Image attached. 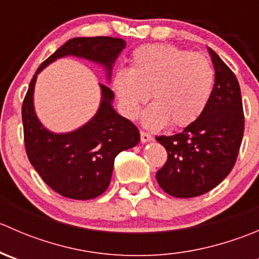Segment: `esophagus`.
<instances>
[{"instance_id":"obj_1","label":"esophagus","mask_w":259,"mask_h":259,"mask_svg":"<svg viewBox=\"0 0 259 259\" xmlns=\"http://www.w3.org/2000/svg\"><path fill=\"white\" fill-rule=\"evenodd\" d=\"M140 139H142V143H148V142H150L151 139H153V137H151L149 133L140 132Z\"/></svg>"}]
</instances>
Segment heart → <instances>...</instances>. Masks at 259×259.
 Listing matches in <instances>:
<instances>
[{
    "instance_id": "obj_1",
    "label": "heart",
    "mask_w": 259,
    "mask_h": 259,
    "mask_svg": "<svg viewBox=\"0 0 259 259\" xmlns=\"http://www.w3.org/2000/svg\"><path fill=\"white\" fill-rule=\"evenodd\" d=\"M214 83V70L202 54H190L168 44L145 45L130 57V69H119L113 89L122 114L137 119L140 108L153 101L143 115V124L160 129L192 124L204 111Z\"/></svg>"
}]
</instances>
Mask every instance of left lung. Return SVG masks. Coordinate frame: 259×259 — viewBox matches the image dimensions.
I'll list each match as a JSON object with an SVG mask.
<instances>
[{
	"label": "left lung",
	"instance_id": "1",
	"mask_svg": "<svg viewBox=\"0 0 259 259\" xmlns=\"http://www.w3.org/2000/svg\"><path fill=\"white\" fill-rule=\"evenodd\" d=\"M215 82L204 111L183 132L156 137L168 160L156 173L161 189L177 198H193L215 188L233 169L244 132L238 80L208 48Z\"/></svg>",
	"mask_w": 259,
	"mask_h": 259
}]
</instances>
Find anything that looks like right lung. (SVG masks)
I'll list each match as a JSON object with an SVG mask.
<instances>
[{"label": "right lung", "instance_id": "add662e5", "mask_svg": "<svg viewBox=\"0 0 259 259\" xmlns=\"http://www.w3.org/2000/svg\"><path fill=\"white\" fill-rule=\"evenodd\" d=\"M125 46L122 38L108 36L71 38L40 65L28 86L22 104L26 153L44 182L62 197L88 200L103 194L110 184L116 155L139 144L140 134L130 120L114 110V93L103 83H99L101 101L93 119L74 132H50L33 106L37 75L55 60L76 56L104 66L110 80L115 60Z\"/></svg>", "mask_w": 259, "mask_h": 259}]
</instances>
